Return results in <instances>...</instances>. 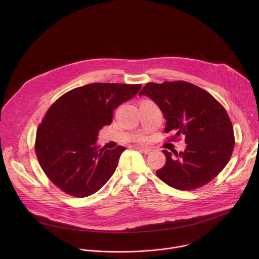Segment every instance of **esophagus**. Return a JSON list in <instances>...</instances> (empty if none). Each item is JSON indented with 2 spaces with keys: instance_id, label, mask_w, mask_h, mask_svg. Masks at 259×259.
I'll return each instance as SVG.
<instances>
[{
  "instance_id": "esophagus-1",
  "label": "esophagus",
  "mask_w": 259,
  "mask_h": 259,
  "mask_svg": "<svg viewBox=\"0 0 259 259\" xmlns=\"http://www.w3.org/2000/svg\"><path fill=\"white\" fill-rule=\"evenodd\" d=\"M137 149L139 150V151H141L142 153H144V154H150L151 152H152V149H150V147H145V146H137Z\"/></svg>"
}]
</instances>
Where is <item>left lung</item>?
<instances>
[{"instance_id": "obj_1", "label": "left lung", "mask_w": 259, "mask_h": 259, "mask_svg": "<svg viewBox=\"0 0 259 259\" xmlns=\"http://www.w3.org/2000/svg\"><path fill=\"white\" fill-rule=\"evenodd\" d=\"M139 95L151 98L166 119L165 132L186 136L183 153L163 151L165 166L158 177L180 191L198 189L229 163L235 137L225 107L210 93L184 81L146 84Z\"/></svg>"}]
</instances>
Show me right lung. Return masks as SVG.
I'll return each mask as SVG.
<instances>
[{
    "label": "right lung",
    "instance_id": "add662e5",
    "mask_svg": "<svg viewBox=\"0 0 259 259\" xmlns=\"http://www.w3.org/2000/svg\"><path fill=\"white\" fill-rule=\"evenodd\" d=\"M141 85L92 83L72 89L48 109L36 130L35 154L48 178L64 193L84 198L99 191L115 173L125 147L100 149L99 130L114 110Z\"/></svg>",
    "mask_w": 259,
    "mask_h": 259
}]
</instances>
